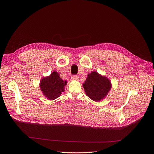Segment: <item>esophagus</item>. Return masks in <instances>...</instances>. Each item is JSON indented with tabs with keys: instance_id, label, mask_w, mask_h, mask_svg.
Wrapping results in <instances>:
<instances>
[{
	"instance_id": "obj_1",
	"label": "esophagus",
	"mask_w": 154,
	"mask_h": 154,
	"mask_svg": "<svg viewBox=\"0 0 154 154\" xmlns=\"http://www.w3.org/2000/svg\"><path fill=\"white\" fill-rule=\"evenodd\" d=\"M71 79L73 80H78L79 76L77 75H72V76H71Z\"/></svg>"
}]
</instances>
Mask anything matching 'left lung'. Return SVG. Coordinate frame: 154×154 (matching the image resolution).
Wrapping results in <instances>:
<instances>
[{
    "label": "left lung",
    "instance_id": "1",
    "mask_svg": "<svg viewBox=\"0 0 154 154\" xmlns=\"http://www.w3.org/2000/svg\"><path fill=\"white\" fill-rule=\"evenodd\" d=\"M83 87L88 97L95 101H99L106 96L111 88V84L106 77L94 71L88 74Z\"/></svg>",
    "mask_w": 154,
    "mask_h": 154
}]
</instances>
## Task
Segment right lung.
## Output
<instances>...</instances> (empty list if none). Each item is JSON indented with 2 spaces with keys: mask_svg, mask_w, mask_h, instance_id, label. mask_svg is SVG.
<instances>
[{
  "mask_svg": "<svg viewBox=\"0 0 154 154\" xmlns=\"http://www.w3.org/2000/svg\"><path fill=\"white\" fill-rule=\"evenodd\" d=\"M66 84L67 82L63 81L59 74L54 71L49 76L42 79L40 87L45 96L49 100H53L61 95Z\"/></svg>",
  "mask_w": 154,
  "mask_h": 154,
  "instance_id": "obj_1",
  "label": "right lung"
}]
</instances>
